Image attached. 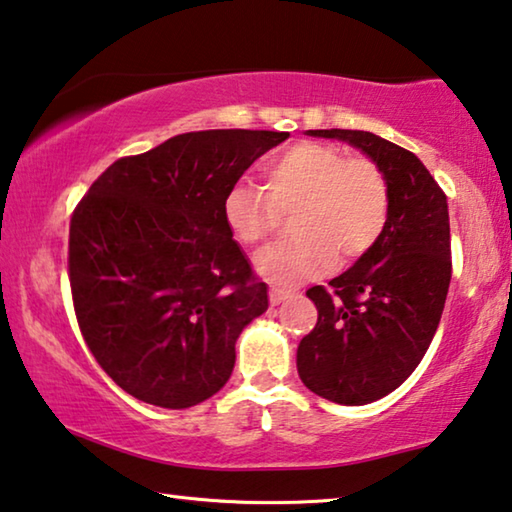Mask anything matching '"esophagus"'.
I'll return each mask as SVG.
<instances>
[{
  "label": "esophagus",
  "mask_w": 512,
  "mask_h": 512,
  "mask_svg": "<svg viewBox=\"0 0 512 512\" xmlns=\"http://www.w3.org/2000/svg\"><path fill=\"white\" fill-rule=\"evenodd\" d=\"M289 296V292H285V289H280V287H271L269 289V301H271V305H278V303H282Z\"/></svg>",
  "instance_id": "esophagus-1"
}]
</instances>
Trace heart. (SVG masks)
I'll return each mask as SVG.
<instances>
[{"instance_id": "heart-1", "label": "heart", "mask_w": 512, "mask_h": 512, "mask_svg": "<svg viewBox=\"0 0 512 512\" xmlns=\"http://www.w3.org/2000/svg\"><path fill=\"white\" fill-rule=\"evenodd\" d=\"M264 186H232L223 218L241 246L259 250L294 213V239L257 259L280 285L315 278L333 262L352 264L377 246L388 223L391 188L375 160L347 156L329 142H296L262 165Z\"/></svg>"}]
</instances>
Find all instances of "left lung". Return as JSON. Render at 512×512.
Masks as SVG:
<instances>
[{
  "mask_svg": "<svg viewBox=\"0 0 512 512\" xmlns=\"http://www.w3.org/2000/svg\"><path fill=\"white\" fill-rule=\"evenodd\" d=\"M338 137L384 170L391 209L368 255L329 282L310 287L317 324L296 352L299 377L338 404H368L395 391L430 347L451 285L446 193L411 151L375 133L310 131Z\"/></svg>",
  "mask_w": 512,
  "mask_h": 512,
  "instance_id": "left-lung-1",
  "label": "left lung"
}]
</instances>
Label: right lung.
Segmentation results:
<instances>
[{
    "mask_svg": "<svg viewBox=\"0 0 512 512\" xmlns=\"http://www.w3.org/2000/svg\"><path fill=\"white\" fill-rule=\"evenodd\" d=\"M278 131H197L124 156L71 216L68 280L85 345L133 398L186 409L216 395L266 282L223 218L227 190Z\"/></svg>",
    "mask_w": 512,
    "mask_h": 512,
    "instance_id": "right-lung-1",
    "label": "right lung"
}]
</instances>
